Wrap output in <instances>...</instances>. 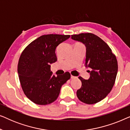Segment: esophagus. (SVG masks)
Masks as SVG:
<instances>
[{"label":"esophagus","mask_w":130,"mask_h":130,"mask_svg":"<svg viewBox=\"0 0 130 130\" xmlns=\"http://www.w3.org/2000/svg\"><path fill=\"white\" fill-rule=\"evenodd\" d=\"M76 77H75V76H72V75H71V79H76Z\"/></svg>","instance_id":"34e87169"}]
</instances>
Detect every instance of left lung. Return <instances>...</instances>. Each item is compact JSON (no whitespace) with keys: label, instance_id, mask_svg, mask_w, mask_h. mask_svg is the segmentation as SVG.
I'll list each match as a JSON object with an SVG mask.
<instances>
[{"label":"left lung","instance_id":"obj_1","mask_svg":"<svg viewBox=\"0 0 130 130\" xmlns=\"http://www.w3.org/2000/svg\"><path fill=\"white\" fill-rule=\"evenodd\" d=\"M72 39L82 42L86 48L85 66L90 68V77L85 80L79 76L82 86L77 96L86 104H93L104 99L115 83L118 62L107 44L92 33L72 35Z\"/></svg>","mask_w":130,"mask_h":130}]
</instances>
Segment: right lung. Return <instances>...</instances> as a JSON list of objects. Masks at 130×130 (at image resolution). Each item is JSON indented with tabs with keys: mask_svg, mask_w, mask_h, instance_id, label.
Listing matches in <instances>:
<instances>
[{
	"mask_svg": "<svg viewBox=\"0 0 130 130\" xmlns=\"http://www.w3.org/2000/svg\"><path fill=\"white\" fill-rule=\"evenodd\" d=\"M69 35H42L31 42L22 51L18 73L25 95L32 102L45 105L54 102L62 85L70 78V73L55 76L50 64L57 60L56 47L70 38Z\"/></svg>",
	"mask_w": 130,
	"mask_h": 130,
	"instance_id": "add662e5",
	"label": "right lung"
}]
</instances>
